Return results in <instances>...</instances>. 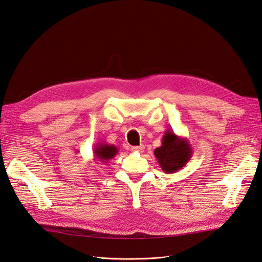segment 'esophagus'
Wrapping results in <instances>:
<instances>
[{
  "instance_id": "esophagus-1",
  "label": "esophagus",
  "mask_w": 262,
  "mask_h": 262,
  "mask_svg": "<svg viewBox=\"0 0 262 262\" xmlns=\"http://www.w3.org/2000/svg\"><path fill=\"white\" fill-rule=\"evenodd\" d=\"M131 150H132V151H134V152H142V151L144 150V146H143V145H140V146H133V147L131 148Z\"/></svg>"
}]
</instances>
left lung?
Here are the masks:
<instances>
[{"label":"left lung","mask_w":262,"mask_h":262,"mask_svg":"<svg viewBox=\"0 0 262 262\" xmlns=\"http://www.w3.org/2000/svg\"><path fill=\"white\" fill-rule=\"evenodd\" d=\"M154 155L162 171L166 173H174L183 169L191 159L193 150L185 138L167 130L162 137L161 146L154 150Z\"/></svg>","instance_id":"1"}]
</instances>
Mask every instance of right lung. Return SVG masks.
Listing matches in <instances>:
<instances>
[{"label": "right lung", "instance_id": "right-lung-1", "mask_svg": "<svg viewBox=\"0 0 262 262\" xmlns=\"http://www.w3.org/2000/svg\"><path fill=\"white\" fill-rule=\"evenodd\" d=\"M117 154H118V148H117L115 145H110V144H105V143H100L97 144L94 148V156L96 157L95 160L97 159L100 162H103V164H107L108 161L113 159Z\"/></svg>", "mask_w": 262, "mask_h": 262}]
</instances>
